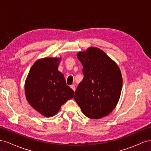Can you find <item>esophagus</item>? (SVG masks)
<instances>
[{"label":"esophagus","instance_id":"1","mask_svg":"<svg viewBox=\"0 0 151 151\" xmlns=\"http://www.w3.org/2000/svg\"><path fill=\"white\" fill-rule=\"evenodd\" d=\"M70 87L72 88V89L74 91H75V89H76V88H75V85H71V86H70Z\"/></svg>","mask_w":151,"mask_h":151}]
</instances>
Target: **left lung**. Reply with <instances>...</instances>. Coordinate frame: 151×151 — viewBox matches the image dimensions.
<instances>
[{
	"instance_id": "1",
	"label": "left lung",
	"mask_w": 151,
	"mask_h": 151,
	"mask_svg": "<svg viewBox=\"0 0 151 151\" xmlns=\"http://www.w3.org/2000/svg\"><path fill=\"white\" fill-rule=\"evenodd\" d=\"M77 57L83 66V78L74 99L83 114L98 119L109 115L119 101L122 78L118 65L103 50L91 47Z\"/></svg>"
}]
</instances>
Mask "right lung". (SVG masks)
<instances>
[{
    "label": "right lung",
    "instance_id": "add662e5",
    "mask_svg": "<svg viewBox=\"0 0 151 151\" xmlns=\"http://www.w3.org/2000/svg\"><path fill=\"white\" fill-rule=\"evenodd\" d=\"M59 61V59L51 57L37 60L25 81V96L29 103L45 117L55 115L74 95L64 75L57 70Z\"/></svg>",
    "mask_w": 151,
    "mask_h": 151
}]
</instances>
